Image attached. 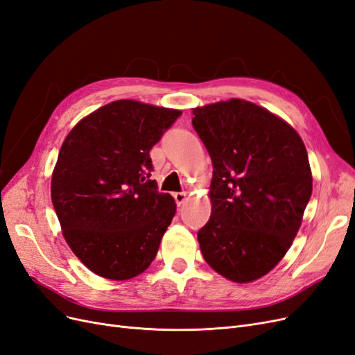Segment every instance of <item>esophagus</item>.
Segmentation results:
<instances>
[{
    "instance_id": "34e87169",
    "label": "esophagus",
    "mask_w": 355,
    "mask_h": 355,
    "mask_svg": "<svg viewBox=\"0 0 355 355\" xmlns=\"http://www.w3.org/2000/svg\"><path fill=\"white\" fill-rule=\"evenodd\" d=\"M174 199H175L178 207H181V205H184V202L187 200V193H186V191L175 193V194H174Z\"/></svg>"
}]
</instances>
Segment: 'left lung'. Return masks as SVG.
I'll use <instances>...</instances> for the list:
<instances>
[{
    "instance_id": "obj_1",
    "label": "left lung",
    "mask_w": 355,
    "mask_h": 355,
    "mask_svg": "<svg viewBox=\"0 0 355 355\" xmlns=\"http://www.w3.org/2000/svg\"><path fill=\"white\" fill-rule=\"evenodd\" d=\"M193 115L214 166L211 218L198 233L202 255L228 280H258L288 252L311 198L305 144L288 122L246 100Z\"/></svg>"
}]
</instances>
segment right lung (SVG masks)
Returning a JSON list of instances; mask_svg holds the SVG:
<instances>
[{"instance_id": "right-lung-1", "label": "right lung", "mask_w": 355, "mask_h": 355, "mask_svg": "<svg viewBox=\"0 0 355 355\" xmlns=\"http://www.w3.org/2000/svg\"><path fill=\"white\" fill-rule=\"evenodd\" d=\"M181 110L116 100L67 134L51 200L67 245L100 277L128 280L155 259L177 205L159 193L148 152Z\"/></svg>"}]
</instances>
